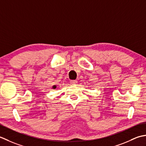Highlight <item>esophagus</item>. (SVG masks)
I'll return each mask as SVG.
<instances>
[{"mask_svg": "<svg viewBox=\"0 0 146 146\" xmlns=\"http://www.w3.org/2000/svg\"><path fill=\"white\" fill-rule=\"evenodd\" d=\"M70 83L72 84H76V83H77V80H71Z\"/></svg>", "mask_w": 146, "mask_h": 146, "instance_id": "34e87169", "label": "esophagus"}]
</instances>
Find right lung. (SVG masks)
I'll return each instance as SVG.
<instances>
[{
	"label": "right lung",
	"mask_w": 146,
	"mask_h": 146,
	"mask_svg": "<svg viewBox=\"0 0 146 146\" xmlns=\"http://www.w3.org/2000/svg\"><path fill=\"white\" fill-rule=\"evenodd\" d=\"M53 89H55V88H56V86H53Z\"/></svg>",
	"instance_id": "obj_1"
}]
</instances>
